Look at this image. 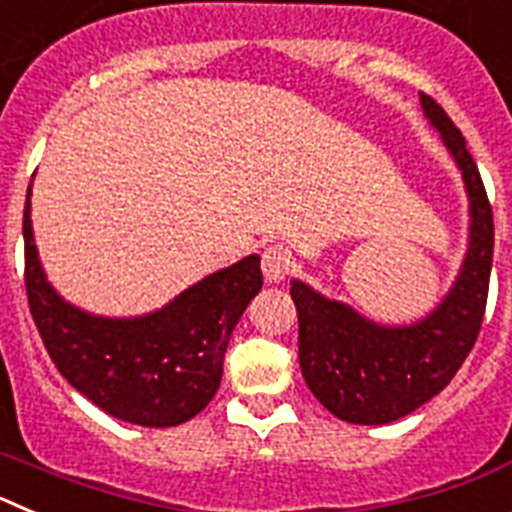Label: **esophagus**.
I'll return each instance as SVG.
<instances>
[{"label": "esophagus", "instance_id": "34e87169", "mask_svg": "<svg viewBox=\"0 0 512 512\" xmlns=\"http://www.w3.org/2000/svg\"><path fill=\"white\" fill-rule=\"evenodd\" d=\"M292 266H295V261H292V251L289 248L269 246L261 253V269H264L266 282H282L289 271H292Z\"/></svg>", "mask_w": 512, "mask_h": 512}]
</instances>
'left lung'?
I'll return each instance as SVG.
<instances>
[{
  "mask_svg": "<svg viewBox=\"0 0 512 512\" xmlns=\"http://www.w3.org/2000/svg\"><path fill=\"white\" fill-rule=\"evenodd\" d=\"M420 102L469 194V251L449 295L428 318L390 328L302 282L289 289L300 320L302 377L323 408L346 423H392L436 397L469 356L485 318L495 248L490 200L461 130L436 99L420 94Z\"/></svg>",
  "mask_w": 512,
  "mask_h": 512,
  "instance_id": "8db88e82",
  "label": "left lung"
}]
</instances>
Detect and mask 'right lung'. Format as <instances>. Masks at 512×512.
I'll list each match as a JSON object with an SVG mask.
<instances>
[{
  "label": "right lung",
  "mask_w": 512,
  "mask_h": 512,
  "mask_svg": "<svg viewBox=\"0 0 512 512\" xmlns=\"http://www.w3.org/2000/svg\"><path fill=\"white\" fill-rule=\"evenodd\" d=\"M22 238L30 312L71 387L112 418L148 428L184 423L215 397L230 333L264 284L256 253L184 289L164 310L99 318L61 300L45 279L30 225V189Z\"/></svg>",
  "instance_id": "1"
}]
</instances>
